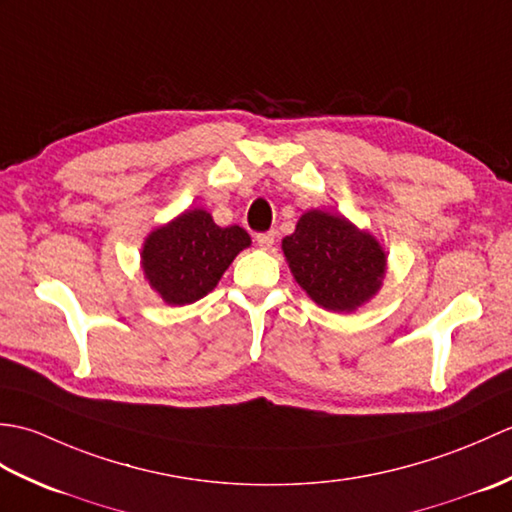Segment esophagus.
<instances>
[{
    "label": "esophagus",
    "instance_id": "esophagus-1",
    "mask_svg": "<svg viewBox=\"0 0 512 512\" xmlns=\"http://www.w3.org/2000/svg\"><path fill=\"white\" fill-rule=\"evenodd\" d=\"M257 244L262 246L264 250H270L275 246V233H259L257 235Z\"/></svg>",
    "mask_w": 512,
    "mask_h": 512
}]
</instances>
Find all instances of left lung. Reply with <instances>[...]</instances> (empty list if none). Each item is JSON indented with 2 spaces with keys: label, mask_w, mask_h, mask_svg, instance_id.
<instances>
[{
  "label": "left lung",
  "mask_w": 512,
  "mask_h": 512,
  "mask_svg": "<svg viewBox=\"0 0 512 512\" xmlns=\"http://www.w3.org/2000/svg\"><path fill=\"white\" fill-rule=\"evenodd\" d=\"M281 248L297 284L325 310L352 312L383 286L387 270L383 246L343 215L303 213Z\"/></svg>",
  "instance_id": "1"
}]
</instances>
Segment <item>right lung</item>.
Returning a JSON list of instances; mask_svg holds the SVG:
<instances>
[{
  "label": "right lung",
  "instance_id": "1",
  "mask_svg": "<svg viewBox=\"0 0 512 512\" xmlns=\"http://www.w3.org/2000/svg\"><path fill=\"white\" fill-rule=\"evenodd\" d=\"M250 246L242 226H217L211 213L191 209L151 231L143 244V273L162 301L187 306L217 286L239 250Z\"/></svg>",
  "mask_w": 512,
  "mask_h": 512
}]
</instances>
